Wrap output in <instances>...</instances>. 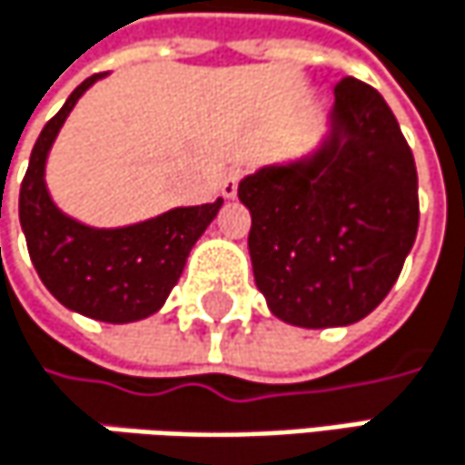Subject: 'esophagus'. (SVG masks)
I'll use <instances>...</instances> for the list:
<instances>
[{"label":"esophagus","instance_id":"esophagus-1","mask_svg":"<svg viewBox=\"0 0 465 465\" xmlns=\"http://www.w3.org/2000/svg\"><path fill=\"white\" fill-rule=\"evenodd\" d=\"M239 183H242V169H232V172L223 177L221 193H223L226 199H236V193H239Z\"/></svg>","mask_w":465,"mask_h":465}]
</instances>
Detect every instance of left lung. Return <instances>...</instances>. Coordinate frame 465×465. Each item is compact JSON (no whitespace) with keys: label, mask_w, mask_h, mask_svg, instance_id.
Masks as SVG:
<instances>
[{"label":"left lung","mask_w":465,"mask_h":465,"mask_svg":"<svg viewBox=\"0 0 465 465\" xmlns=\"http://www.w3.org/2000/svg\"><path fill=\"white\" fill-rule=\"evenodd\" d=\"M252 274L272 315L302 328L350 325L388 296L415 244L418 169L388 102L344 77L331 134L293 163L239 183Z\"/></svg>","instance_id":"1"}]
</instances>
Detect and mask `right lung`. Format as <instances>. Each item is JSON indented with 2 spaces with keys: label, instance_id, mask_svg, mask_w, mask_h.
Wrapping results in <instances>:
<instances>
[{
  "label": "right lung",
  "instance_id": "add662e5",
  "mask_svg": "<svg viewBox=\"0 0 465 465\" xmlns=\"http://www.w3.org/2000/svg\"><path fill=\"white\" fill-rule=\"evenodd\" d=\"M99 77L104 74L83 80L35 142L18 215L43 285L66 310L102 323H134L163 307L191 247L213 223L223 199L177 207L124 229H94L64 215L47 193V153L77 99Z\"/></svg>",
  "mask_w": 465,
  "mask_h": 465
}]
</instances>
